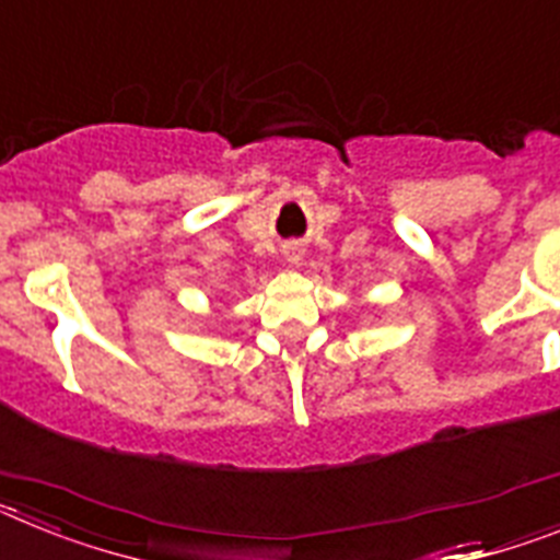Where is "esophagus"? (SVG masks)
I'll use <instances>...</instances> for the list:
<instances>
[{
    "instance_id": "34e87169",
    "label": "esophagus",
    "mask_w": 560,
    "mask_h": 560,
    "mask_svg": "<svg viewBox=\"0 0 560 560\" xmlns=\"http://www.w3.org/2000/svg\"><path fill=\"white\" fill-rule=\"evenodd\" d=\"M288 261H290V265H295V261H299V256H295V250L288 253Z\"/></svg>"
}]
</instances>
